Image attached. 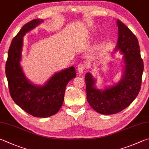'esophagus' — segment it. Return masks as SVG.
Returning <instances> with one entry per match:
<instances>
[{
	"instance_id": "obj_1",
	"label": "esophagus",
	"mask_w": 149,
	"mask_h": 149,
	"mask_svg": "<svg viewBox=\"0 0 149 149\" xmlns=\"http://www.w3.org/2000/svg\"><path fill=\"white\" fill-rule=\"evenodd\" d=\"M87 65L86 63H80L79 65H78L77 67V70L80 74H81L82 72H83V71L87 69Z\"/></svg>"
}]
</instances>
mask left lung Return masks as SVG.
I'll return each mask as SVG.
<instances>
[{"instance_id": "1", "label": "left lung", "mask_w": 149, "mask_h": 149, "mask_svg": "<svg viewBox=\"0 0 149 149\" xmlns=\"http://www.w3.org/2000/svg\"><path fill=\"white\" fill-rule=\"evenodd\" d=\"M117 49L124 54V74L118 84L105 90L94 87L95 80L90 73L85 76L87 100L93 110L103 114H113L122 111L131 104L139 93L144 69L139 42L131 30L119 19Z\"/></svg>"}]
</instances>
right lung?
<instances>
[{
	"instance_id": "obj_1",
	"label": "right lung",
	"mask_w": 149,
	"mask_h": 149,
	"mask_svg": "<svg viewBox=\"0 0 149 149\" xmlns=\"http://www.w3.org/2000/svg\"><path fill=\"white\" fill-rule=\"evenodd\" d=\"M42 19H35L26 23L13 38L6 63V75L10 95L17 105L35 117L46 118L56 114L64 101L65 88L76 77L75 69L70 67L57 72L44 86H36L28 81L20 66L23 37L33 29Z\"/></svg>"
}]
</instances>
